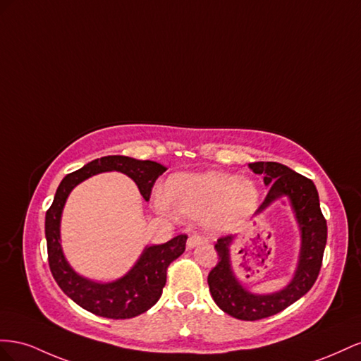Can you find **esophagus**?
Instances as JSON below:
<instances>
[{
    "label": "esophagus",
    "mask_w": 361,
    "mask_h": 361,
    "mask_svg": "<svg viewBox=\"0 0 361 361\" xmlns=\"http://www.w3.org/2000/svg\"><path fill=\"white\" fill-rule=\"evenodd\" d=\"M202 243V238L200 234H190L188 239V248H193V246L201 245Z\"/></svg>",
    "instance_id": "esophagus-1"
}]
</instances>
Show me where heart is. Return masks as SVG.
<instances>
[{"label":"heart","instance_id":"b5f03b06","mask_svg":"<svg viewBox=\"0 0 361 361\" xmlns=\"http://www.w3.org/2000/svg\"><path fill=\"white\" fill-rule=\"evenodd\" d=\"M163 201L175 213L205 218L212 230L226 231L254 212L259 190L250 178L231 173H180L168 180Z\"/></svg>","mask_w":361,"mask_h":361}]
</instances>
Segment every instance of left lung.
Masks as SVG:
<instances>
[{
  "label": "left lung",
  "instance_id": "1",
  "mask_svg": "<svg viewBox=\"0 0 361 361\" xmlns=\"http://www.w3.org/2000/svg\"><path fill=\"white\" fill-rule=\"evenodd\" d=\"M250 168L254 173H262L266 186H271L255 214L284 195L292 200L301 230V254L293 280L286 289L271 295H254L243 289L231 271L233 235L218 239L214 248L219 260L207 276L210 293L222 312L240 321H259L274 316L304 296L317 280L326 245V221L319 205L314 183L276 161H255L250 163Z\"/></svg>",
  "mask_w": 361,
  "mask_h": 361
}]
</instances>
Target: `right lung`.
I'll list each match as a JSON object with an SVG mask.
<instances>
[{
  "instance_id": "add662e5",
  "label": "right lung",
  "mask_w": 361,
  "mask_h": 361,
  "mask_svg": "<svg viewBox=\"0 0 361 361\" xmlns=\"http://www.w3.org/2000/svg\"><path fill=\"white\" fill-rule=\"evenodd\" d=\"M119 171L137 184L140 195L149 201L156 180L166 171L160 163L136 160L126 156H107L87 163L81 169L68 173L57 188L56 197L45 216V238L48 263L56 283L72 301L85 310L109 319H130L145 313L159 301L166 284L169 264L186 250V234H180L163 245H154L143 251L135 267L113 283H94L77 275L65 260L60 245V218L69 192L92 175Z\"/></svg>"
}]
</instances>
